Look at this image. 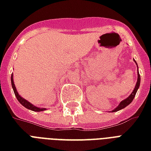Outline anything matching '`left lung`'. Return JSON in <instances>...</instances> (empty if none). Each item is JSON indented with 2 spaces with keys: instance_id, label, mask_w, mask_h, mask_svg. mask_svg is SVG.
<instances>
[{
  "instance_id": "obj_1",
  "label": "left lung",
  "mask_w": 151,
  "mask_h": 151,
  "mask_svg": "<svg viewBox=\"0 0 151 151\" xmlns=\"http://www.w3.org/2000/svg\"><path fill=\"white\" fill-rule=\"evenodd\" d=\"M134 61L136 65H137V67H138V64H137V62L135 61L134 59ZM140 81H141V78H140V74H139V72H138V78H137V82H136V85H135V87L134 90L132 91V93L129 94V97H127V98L126 99H124L122 101L119 103L118 106L116 107L114 110H113L111 112H116V111H118V110H122L124 109L125 107H127L128 105L132 102V101L134 100V98L135 95H136V93L138 91V88H139V86H140Z\"/></svg>"
}]
</instances>
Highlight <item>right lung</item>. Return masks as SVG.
<instances>
[{"mask_svg": "<svg viewBox=\"0 0 151 151\" xmlns=\"http://www.w3.org/2000/svg\"><path fill=\"white\" fill-rule=\"evenodd\" d=\"M11 83H12V87H13V92H14V93H15V96H16L17 99L18 100L19 102L22 104L23 106L25 107V108L28 109V110H32V111H36V112L44 111V110H46L45 108H41V107L35 106L34 105H33L32 103H30L29 101H28L27 100H25L24 98H23L22 97H21V96L19 95L18 92H17V90L16 89V86H15V85H14L13 73H12V75H11Z\"/></svg>", "mask_w": 151, "mask_h": 151, "instance_id": "1", "label": "right lung"}]
</instances>
